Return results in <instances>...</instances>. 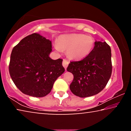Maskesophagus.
I'll list each match as a JSON object with an SVG mask.
<instances>
[{
  "instance_id": "34e87169",
  "label": "esophagus",
  "mask_w": 131,
  "mask_h": 131,
  "mask_svg": "<svg viewBox=\"0 0 131 131\" xmlns=\"http://www.w3.org/2000/svg\"><path fill=\"white\" fill-rule=\"evenodd\" d=\"M69 62H68L67 60H66V59H63V62H62V65H63V67L65 68V70L66 69V68H67L68 66V65H69Z\"/></svg>"
}]
</instances>
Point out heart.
I'll use <instances>...</instances> for the list:
<instances>
[{"label":"heart","mask_w":131,"mask_h":131,"mask_svg":"<svg viewBox=\"0 0 131 131\" xmlns=\"http://www.w3.org/2000/svg\"><path fill=\"white\" fill-rule=\"evenodd\" d=\"M94 46V39L91 36L72 34L59 36L57 43L55 44V48L59 52L67 50L69 58L74 60H81L90 54Z\"/></svg>","instance_id":"obj_1"}]
</instances>
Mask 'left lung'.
Here are the masks:
<instances>
[{
    "instance_id": "left-lung-1",
    "label": "left lung",
    "mask_w": 131,
    "mask_h": 131,
    "mask_svg": "<svg viewBox=\"0 0 131 131\" xmlns=\"http://www.w3.org/2000/svg\"><path fill=\"white\" fill-rule=\"evenodd\" d=\"M111 57L110 46L105 41H96L88 56L80 61L70 62L67 70L74 76L70 85L73 94L85 97L103 90L112 74Z\"/></svg>"
}]
</instances>
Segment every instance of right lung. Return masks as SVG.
<instances>
[{"instance_id":"add662e5","label":"right lung","mask_w":131,"mask_h":131,"mask_svg":"<svg viewBox=\"0 0 131 131\" xmlns=\"http://www.w3.org/2000/svg\"><path fill=\"white\" fill-rule=\"evenodd\" d=\"M51 41L39 34L29 35L13 48L9 73L15 85L24 94L43 97L65 72L62 59L53 60Z\"/></svg>"}]
</instances>
